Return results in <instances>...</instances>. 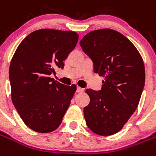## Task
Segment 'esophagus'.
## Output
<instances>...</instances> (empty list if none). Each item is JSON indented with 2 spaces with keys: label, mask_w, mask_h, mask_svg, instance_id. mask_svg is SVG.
<instances>
[{
  "label": "esophagus",
  "mask_w": 156,
  "mask_h": 156,
  "mask_svg": "<svg viewBox=\"0 0 156 156\" xmlns=\"http://www.w3.org/2000/svg\"><path fill=\"white\" fill-rule=\"evenodd\" d=\"M84 92V89H82V88L81 87H78L77 88V93H83Z\"/></svg>",
  "instance_id": "obj_1"
}]
</instances>
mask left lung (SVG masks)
<instances>
[{
	"label": "left lung",
	"mask_w": 156,
	"mask_h": 156,
	"mask_svg": "<svg viewBox=\"0 0 156 156\" xmlns=\"http://www.w3.org/2000/svg\"><path fill=\"white\" fill-rule=\"evenodd\" d=\"M80 45L93 60L94 72L104 78L101 90H86L90 98L83 110L86 125L98 135H113L138 106L145 82L143 59L130 41L112 29L89 32Z\"/></svg>",
	"instance_id": "8db88e82"
}]
</instances>
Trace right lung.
Instances as JSON below:
<instances>
[{
	"label": "right lung",
	"mask_w": 156,
	"mask_h": 156,
	"mask_svg": "<svg viewBox=\"0 0 156 156\" xmlns=\"http://www.w3.org/2000/svg\"><path fill=\"white\" fill-rule=\"evenodd\" d=\"M74 31L41 29L30 34L16 48L9 67L11 97L26 125L46 133L59 126L76 86L50 78L75 48Z\"/></svg>",
	"instance_id": "obj_1"
}]
</instances>
